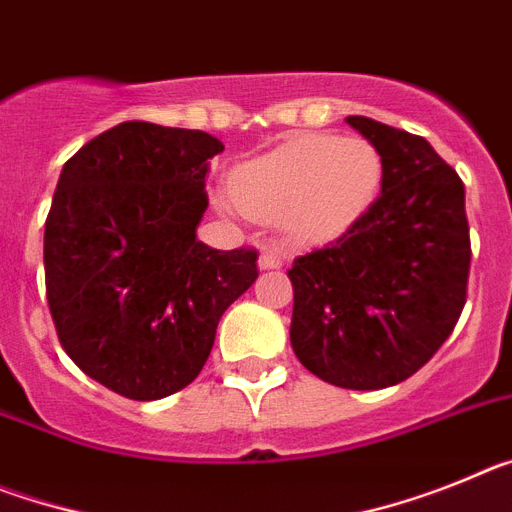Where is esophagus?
<instances>
[{"mask_svg": "<svg viewBox=\"0 0 512 512\" xmlns=\"http://www.w3.org/2000/svg\"><path fill=\"white\" fill-rule=\"evenodd\" d=\"M282 264H284V259L277 248H264V251H261V256H259L261 269H279Z\"/></svg>", "mask_w": 512, "mask_h": 512, "instance_id": "esophagus-1", "label": "esophagus"}]
</instances>
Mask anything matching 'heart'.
Masks as SVG:
<instances>
[{
  "label": "heart",
  "mask_w": 512,
  "mask_h": 512,
  "mask_svg": "<svg viewBox=\"0 0 512 512\" xmlns=\"http://www.w3.org/2000/svg\"><path fill=\"white\" fill-rule=\"evenodd\" d=\"M382 161L361 138L292 140L241 166L230 197L246 215L279 220L297 243L333 241L372 205Z\"/></svg>",
  "instance_id": "heart-1"
}]
</instances>
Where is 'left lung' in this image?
Segmentation results:
<instances>
[{"mask_svg": "<svg viewBox=\"0 0 512 512\" xmlns=\"http://www.w3.org/2000/svg\"><path fill=\"white\" fill-rule=\"evenodd\" d=\"M382 158V194L336 241L297 256L292 348L307 372L346 390L413 377L467 302L464 182L425 138L346 117Z\"/></svg>", "mask_w": 512, "mask_h": 512, "instance_id": "8db88e82", "label": "left lung"}]
</instances>
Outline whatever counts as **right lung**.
Segmentation results:
<instances>
[{
    "label": "right lung",
    "mask_w": 512,
    "mask_h": 512,
    "mask_svg": "<svg viewBox=\"0 0 512 512\" xmlns=\"http://www.w3.org/2000/svg\"><path fill=\"white\" fill-rule=\"evenodd\" d=\"M220 151L202 130L130 120L63 164L43 241L51 318L81 372L128 400L187 387L259 277L256 248L197 241Z\"/></svg>",
    "instance_id": "obj_1"
}]
</instances>
